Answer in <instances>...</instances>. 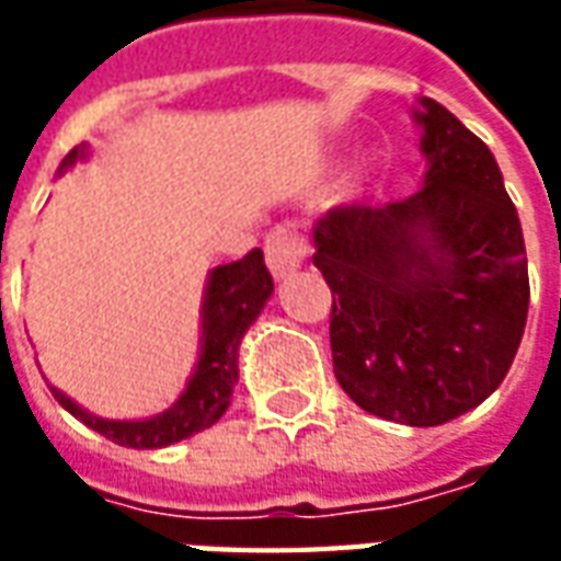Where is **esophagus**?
Here are the masks:
<instances>
[{"label":"esophagus","instance_id":"34e87169","mask_svg":"<svg viewBox=\"0 0 561 561\" xmlns=\"http://www.w3.org/2000/svg\"><path fill=\"white\" fill-rule=\"evenodd\" d=\"M264 257H267L270 273H273L276 279H285V276H291L294 270L304 264L306 240L294 231V228H288V225H276V228L267 233Z\"/></svg>","mask_w":561,"mask_h":561}]
</instances>
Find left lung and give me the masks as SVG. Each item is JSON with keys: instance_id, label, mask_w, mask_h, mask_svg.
<instances>
[{"instance_id": "8db88e82", "label": "left lung", "mask_w": 561, "mask_h": 561, "mask_svg": "<svg viewBox=\"0 0 561 561\" xmlns=\"http://www.w3.org/2000/svg\"><path fill=\"white\" fill-rule=\"evenodd\" d=\"M423 188L342 204L312 228L333 291V376L364 412L438 426L493 393L523 340L529 270L493 152L447 107L421 99Z\"/></svg>"}]
</instances>
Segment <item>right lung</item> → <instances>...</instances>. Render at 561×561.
Instances as JSON below:
<instances>
[{
    "label": "right lung",
    "instance_id": "right-lung-1",
    "mask_svg": "<svg viewBox=\"0 0 561 561\" xmlns=\"http://www.w3.org/2000/svg\"><path fill=\"white\" fill-rule=\"evenodd\" d=\"M87 159V144H80L68 152L59 173L68 171L75 161ZM273 294V276L264 264V252L252 249L249 255L221 264L209 273L207 291H204V309H201V354L197 366L183 397L147 421H104L95 414L83 412L78 402L66 397L62 390L50 388L56 402L83 421L90 430L102 433L123 447H168L183 442L188 435L207 430L219 421L231 405V390L237 385V348L249 330V324L261 316V309Z\"/></svg>",
    "mask_w": 561,
    "mask_h": 561
}]
</instances>
